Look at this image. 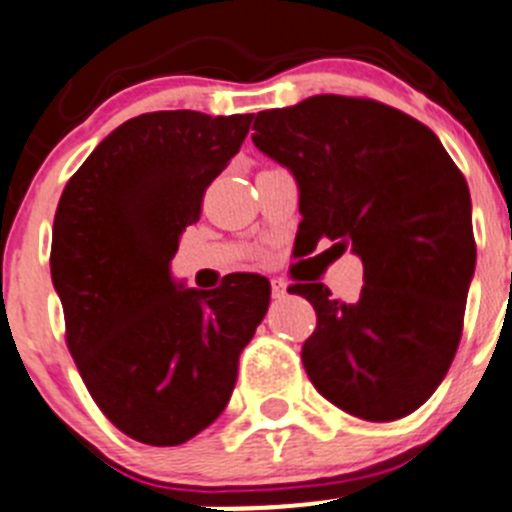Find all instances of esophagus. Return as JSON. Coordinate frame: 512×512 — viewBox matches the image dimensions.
I'll return each mask as SVG.
<instances>
[{
    "mask_svg": "<svg viewBox=\"0 0 512 512\" xmlns=\"http://www.w3.org/2000/svg\"><path fill=\"white\" fill-rule=\"evenodd\" d=\"M271 294H274V299L287 297V281H284V279H271Z\"/></svg>",
    "mask_w": 512,
    "mask_h": 512,
    "instance_id": "esophagus-1",
    "label": "esophagus"
}]
</instances>
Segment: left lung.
Here are the masks:
<instances>
[{
    "mask_svg": "<svg viewBox=\"0 0 512 512\" xmlns=\"http://www.w3.org/2000/svg\"><path fill=\"white\" fill-rule=\"evenodd\" d=\"M253 144L299 187L297 238L363 261L355 304L294 284L317 312L309 381L365 421L416 411L444 381L475 276L470 187L429 126L370 98L312 96L256 114ZM332 246V248H335Z\"/></svg>",
    "mask_w": 512,
    "mask_h": 512,
    "instance_id": "8db88e82",
    "label": "left lung"
}]
</instances>
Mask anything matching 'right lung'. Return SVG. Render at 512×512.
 <instances>
[{
    "instance_id": "obj_1",
    "label": "right lung",
    "mask_w": 512,
    "mask_h": 512,
    "mask_svg": "<svg viewBox=\"0 0 512 512\" xmlns=\"http://www.w3.org/2000/svg\"><path fill=\"white\" fill-rule=\"evenodd\" d=\"M251 121L200 111L129 119L60 195L50 274L68 350L98 409L142 444L177 447L223 414L238 358L269 309L266 276L231 274L203 292L170 271L205 187Z\"/></svg>"
}]
</instances>
